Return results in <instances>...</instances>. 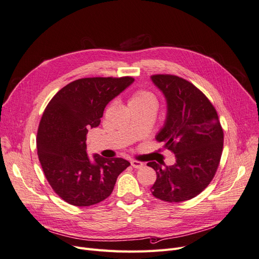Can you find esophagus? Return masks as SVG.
Listing matches in <instances>:
<instances>
[{
  "label": "esophagus",
  "instance_id": "1",
  "mask_svg": "<svg viewBox=\"0 0 259 259\" xmlns=\"http://www.w3.org/2000/svg\"><path fill=\"white\" fill-rule=\"evenodd\" d=\"M131 166L135 169H141L144 167V162L139 160H131Z\"/></svg>",
  "mask_w": 259,
  "mask_h": 259
}]
</instances>
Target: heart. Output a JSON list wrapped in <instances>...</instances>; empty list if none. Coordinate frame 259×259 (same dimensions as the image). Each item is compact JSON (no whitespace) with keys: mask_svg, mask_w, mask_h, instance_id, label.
<instances>
[{"mask_svg":"<svg viewBox=\"0 0 259 259\" xmlns=\"http://www.w3.org/2000/svg\"><path fill=\"white\" fill-rule=\"evenodd\" d=\"M156 99L154 95L147 90L135 91L130 98L129 105L135 106H154L156 107Z\"/></svg>","mask_w":259,"mask_h":259,"instance_id":"b5f03b06","label":"heart"}]
</instances>
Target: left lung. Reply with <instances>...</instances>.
Segmentation results:
<instances>
[{
  "label": "left lung",
  "instance_id": "8db88e82",
  "mask_svg": "<svg viewBox=\"0 0 259 259\" xmlns=\"http://www.w3.org/2000/svg\"><path fill=\"white\" fill-rule=\"evenodd\" d=\"M151 80L167 102L165 124L155 139L164 142L176 158L169 167L148 162L156 172L151 193L168 202L185 201L213 180L222 157L224 131L211 102L190 81L170 74H155Z\"/></svg>",
  "mask_w": 259,
  "mask_h": 259
}]
</instances>
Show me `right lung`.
I'll return each mask as SVG.
<instances>
[{"instance_id": "1", "label": "right lung", "mask_w": 259, "mask_h": 259, "mask_svg": "<svg viewBox=\"0 0 259 259\" xmlns=\"http://www.w3.org/2000/svg\"><path fill=\"white\" fill-rule=\"evenodd\" d=\"M134 81L133 77H86L71 81L49 102L36 135L37 155L46 179L62 199L88 207L106 199L117 176L130 166L124 158L87 154L88 129L100 126L104 109Z\"/></svg>"}]
</instances>
